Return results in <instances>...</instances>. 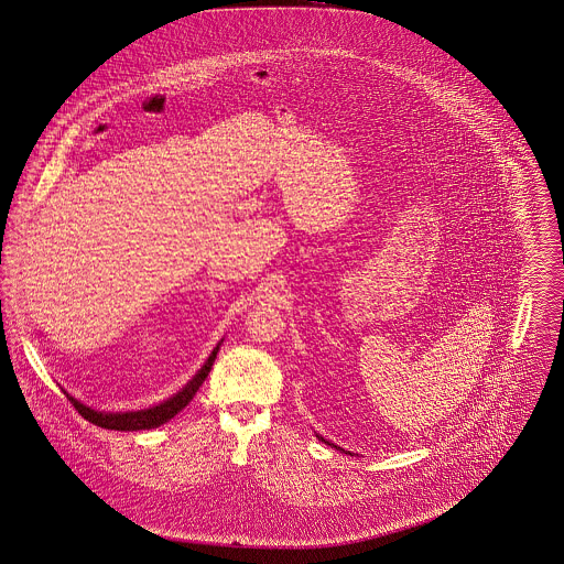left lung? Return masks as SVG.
I'll list each match as a JSON object with an SVG mask.
<instances>
[{
	"label": "left lung",
	"instance_id": "8db88e82",
	"mask_svg": "<svg viewBox=\"0 0 564 564\" xmlns=\"http://www.w3.org/2000/svg\"><path fill=\"white\" fill-rule=\"evenodd\" d=\"M323 440V437H322ZM323 442H325V440H323ZM325 444H329V442H325ZM329 446H334V444H329ZM340 451H343V448H340ZM347 455H350V453H347Z\"/></svg>",
	"mask_w": 564,
	"mask_h": 564
}]
</instances>
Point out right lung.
Masks as SVG:
<instances>
[{"label": "right lung", "instance_id": "1", "mask_svg": "<svg viewBox=\"0 0 564 564\" xmlns=\"http://www.w3.org/2000/svg\"><path fill=\"white\" fill-rule=\"evenodd\" d=\"M217 349H219V347H215L214 352H212L209 359H207V364L200 368V372L194 376L177 395H173L171 400L159 403V405H154V408L139 410V412H116V414H111V412H97V410L84 405V403L78 402V400H74L72 395H67V400L74 403V408L80 412L82 416H84L88 423H93V425H97V427H104V430L139 431L161 427L162 423L171 421L180 410H184V408L192 402V398L196 395L198 387L205 382V378L212 372V366H214Z\"/></svg>", "mask_w": 564, "mask_h": 564}]
</instances>
